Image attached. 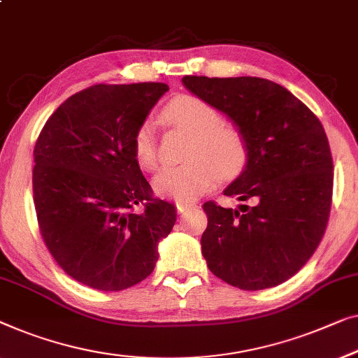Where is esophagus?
<instances>
[{"label":"esophagus","mask_w":358,"mask_h":358,"mask_svg":"<svg viewBox=\"0 0 358 358\" xmlns=\"http://www.w3.org/2000/svg\"><path fill=\"white\" fill-rule=\"evenodd\" d=\"M176 208H178L179 215H185L189 210L195 208V205L194 203H184V201H178V203H176Z\"/></svg>","instance_id":"obj_1"}]
</instances>
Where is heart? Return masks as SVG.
Instances as JSON below:
<instances>
[{
	"instance_id": "obj_1",
	"label": "heart",
	"mask_w": 358,
	"mask_h": 358,
	"mask_svg": "<svg viewBox=\"0 0 358 358\" xmlns=\"http://www.w3.org/2000/svg\"><path fill=\"white\" fill-rule=\"evenodd\" d=\"M164 119L190 134L184 162L166 166L153 178L158 195L178 201L195 200L213 185L217 178L232 179L245 169L250 148L245 134L234 124L222 122L221 113L199 96L184 95L164 108ZM134 157L143 169L158 164L157 129L152 119H145L132 138Z\"/></svg>"
}]
</instances>
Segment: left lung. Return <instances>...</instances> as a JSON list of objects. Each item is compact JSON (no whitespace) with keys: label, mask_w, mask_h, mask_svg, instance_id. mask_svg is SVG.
<instances>
[{"label":"left lung","mask_w":358,"mask_h":358,"mask_svg":"<svg viewBox=\"0 0 358 358\" xmlns=\"http://www.w3.org/2000/svg\"><path fill=\"white\" fill-rule=\"evenodd\" d=\"M245 134L250 157L224 189L242 205L203 203L210 271L243 291L287 281L310 260L328 224L333 157L320 119L282 85L260 77H182Z\"/></svg>","instance_id":"left-lung-1"}]
</instances>
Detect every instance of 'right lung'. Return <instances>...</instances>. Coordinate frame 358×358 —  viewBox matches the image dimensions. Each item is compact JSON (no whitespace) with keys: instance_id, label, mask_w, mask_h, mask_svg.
Masks as SVG:
<instances>
[{"instance_id":"right-lung-1","label":"right lung","mask_w":358,"mask_h":358,"mask_svg":"<svg viewBox=\"0 0 358 358\" xmlns=\"http://www.w3.org/2000/svg\"><path fill=\"white\" fill-rule=\"evenodd\" d=\"M168 90L162 82L89 87L50 116L35 143L41 237L56 263L92 289L116 292L150 276L176 222L174 205L155 199L132 148Z\"/></svg>"}]
</instances>
